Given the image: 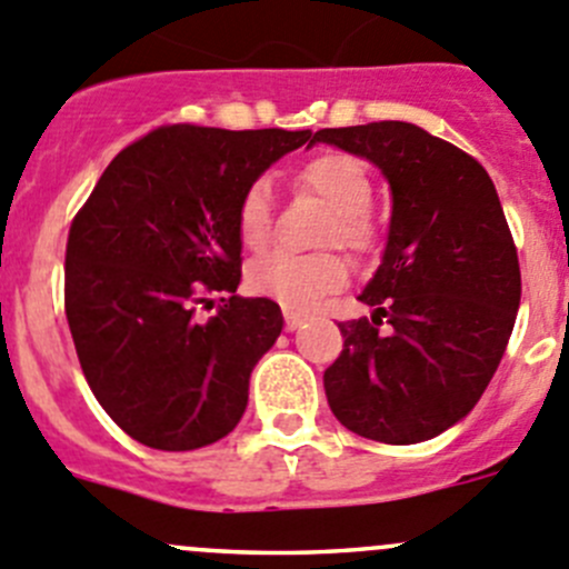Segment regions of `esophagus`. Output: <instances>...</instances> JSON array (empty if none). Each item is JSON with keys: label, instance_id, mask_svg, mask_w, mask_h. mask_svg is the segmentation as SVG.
Masks as SVG:
<instances>
[{"label": "esophagus", "instance_id": "esophagus-1", "mask_svg": "<svg viewBox=\"0 0 569 569\" xmlns=\"http://www.w3.org/2000/svg\"><path fill=\"white\" fill-rule=\"evenodd\" d=\"M305 321H307V316H301V312L284 310V329H288V332H293V329H299Z\"/></svg>", "mask_w": 569, "mask_h": 569}]
</instances>
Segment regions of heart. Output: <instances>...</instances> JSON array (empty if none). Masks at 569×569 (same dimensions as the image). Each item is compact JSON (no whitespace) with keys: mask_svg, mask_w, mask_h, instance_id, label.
I'll return each mask as SVG.
<instances>
[{"mask_svg":"<svg viewBox=\"0 0 569 569\" xmlns=\"http://www.w3.org/2000/svg\"><path fill=\"white\" fill-rule=\"evenodd\" d=\"M293 187L316 194L329 207L323 242H338L346 251L366 257L382 240L380 220L371 212L375 178L369 167L349 153H321L293 172ZM237 237L248 251H262L273 237V207L264 183H251L237 203ZM349 279L343 257L276 251L248 268V290L276 301L290 312H310L338 293Z\"/></svg>","mask_w":569,"mask_h":569,"instance_id":"heart-1","label":"heart"}]
</instances>
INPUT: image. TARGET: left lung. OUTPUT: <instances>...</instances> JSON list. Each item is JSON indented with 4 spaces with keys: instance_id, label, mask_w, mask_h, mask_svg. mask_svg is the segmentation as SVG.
<instances>
[{
    "instance_id": "obj_1",
    "label": "left lung",
    "mask_w": 569,
    "mask_h": 569,
    "mask_svg": "<svg viewBox=\"0 0 569 569\" xmlns=\"http://www.w3.org/2000/svg\"><path fill=\"white\" fill-rule=\"evenodd\" d=\"M312 139L375 161L393 194L386 257L360 293L375 312L338 323L329 408L371 441L436 438L483 397L517 321L522 279L495 183L478 159L413 122Z\"/></svg>"
}]
</instances>
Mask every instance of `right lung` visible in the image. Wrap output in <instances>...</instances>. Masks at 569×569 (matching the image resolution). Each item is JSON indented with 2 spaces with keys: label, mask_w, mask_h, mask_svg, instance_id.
Here are the masks:
<instances>
[{
  "label": "right lung",
  "mask_w": 569,
  "mask_h": 569,
  "mask_svg": "<svg viewBox=\"0 0 569 569\" xmlns=\"http://www.w3.org/2000/svg\"><path fill=\"white\" fill-rule=\"evenodd\" d=\"M310 131L161 126L113 156L74 214L63 307L97 402L167 452L229 436L248 380L281 332L270 299H242V192ZM224 301L209 322L197 307Z\"/></svg>",
  "instance_id": "1"
}]
</instances>
